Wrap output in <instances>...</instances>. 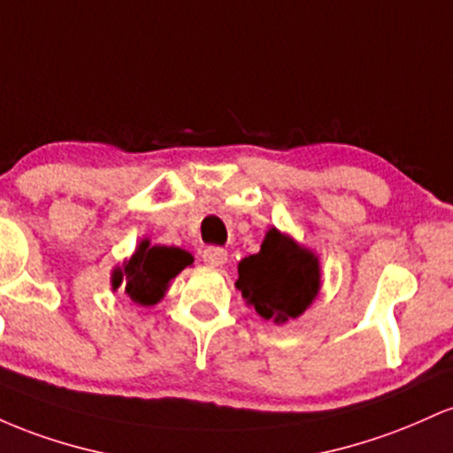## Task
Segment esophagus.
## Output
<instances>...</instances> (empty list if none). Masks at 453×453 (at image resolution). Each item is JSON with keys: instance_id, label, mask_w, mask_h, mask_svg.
<instances>
[{"instance_id": "esophagus-1", "label": "esophagus", "mask_w": 453, "mask_h": 453, "mask_svg": "<svg viewBox=\"0 0 453 453\" xmlns=\"http://www.w3.org/2000/svg\"><path fill=\"white\" fill-rule=\"evenodd\" d=\"M226 258H228V252L220 246H210L203 250V261L211 267H222L226 263Z\"/></svg>"}]
</instances>
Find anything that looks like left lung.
<instances>
[{"label":"left lung","instance_id":"1","mask_svg":"<svg viewBox=\"0 0 453 453\" xmlns=\"http://www.w3.org/2000/svg\"><path fill=\"white\" fill-rule=\"evenodd\" d=\"M235 287L265 321L282 325L306 312L321 288L319 257L278 228H269L261 250L237 265Z\"/></svg>","mask_w":453,"mask_h":453}]
</instances>
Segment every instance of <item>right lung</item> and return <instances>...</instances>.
Instances as JSON below:
<instances>
[{
	"label": "right lung",
	"mask_w": 453,
	"mask_h": 453,
	"mask_svg": "<svg viewBox=\"0 0 453 453\" xmlns=\"http://www.w3.org/2000/svg\"><path fill=\"white\" fill-rule=\"evenodd\" d=\"M192 263V254L175 246H151L143 240L124 265L111 273L113 291L121 288L134 303L154 306L165 297L169 282Z\"/></svg>",
	"instance_id": "obj_1"
}]
</instances>
